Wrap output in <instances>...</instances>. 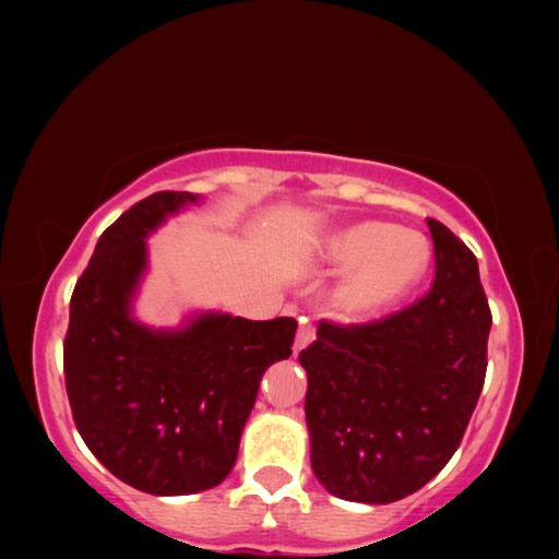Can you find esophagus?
Here are the masks:
<instances>
[{"label": "esophagus", "mask_w": 559, "mask_h": 559, "mask_svg": "<svg viewBox=\"0 0 559 559\" xmlns=\"http://www.w3.org/2000/svg\"><path fill=\"white\" fill-rule=\"evenodd\" d=\"M316 340V328L306 323V320H300L298 325V335H296V353H300V349H306L310 343Z\"/></svg>", "instance_id": "1"}]
</instances>
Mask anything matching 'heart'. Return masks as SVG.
Masks as SVG:
<instances>
[{
  "label": "heart",
  "instance_id": "b5f03b06",
  "mask_svg": "<svg viewBox=\"0 0 559 559\" xmlns=\"http://www.w3.org/2000/svg\"><path fill=\"white\" fill-rule=\"evenodd\" d=\"M320 266L340 271L330 306L349 325L380 320L419 286L431 261L427 236L386 222H359L335 231L320 249Z\"/></svg>",
  "mask_w": 559,
  "mask_h": 559
}]
</instances>
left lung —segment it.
Here are the masks:
<instances>
[{
	"label": "left lung",
	"mask_w": 559,
	"mask_h": 559,
	"mask_svg": "<svg viewBox=\"0 0 559 559\" xmlns=\"http://www.w3.org/2000/svg\"><path fill=\"white\" fill-rule=\"evenodd\" d=\"M427 224L437 257L429 296L372 325L320 323L298 355L313 473L353 503H394L427 486L484 390L493 318L478 261L441 222Z\"/></svg>",
	"instance_id": "1"
}]
</instances>
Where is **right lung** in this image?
I'll return each instance as SVG.
<instances>
[{
  "label": "right lung",
  "instance_id": "add662e5",
  "mask_svg": "<svg viewBox=\"0 0 559 559\" xmlns=\"http://www.w3.org/2000/svg\"><path fill=\"white\" fill-rule=\"evenodd\" d=\"M202 194L157 192L108 226L71 296L63 374L75 429L122 484L150 496L219 486L239 456L263 372L290 357L296 320L192 310L175 328L135 316L147 239Z\"/></svg>",
  "mask_w": 559,
  "mask_h": 559
}]
</instances>
